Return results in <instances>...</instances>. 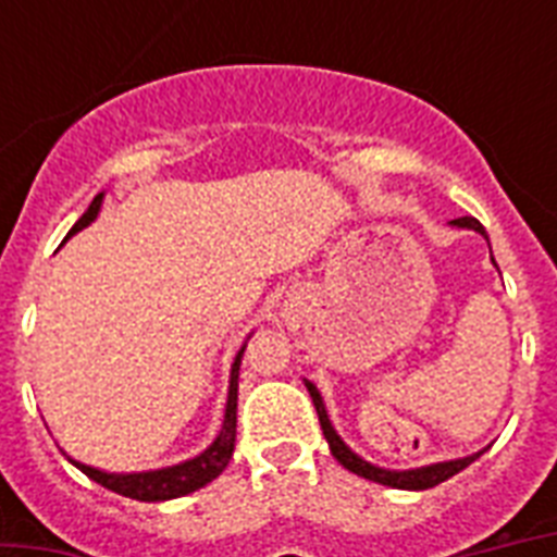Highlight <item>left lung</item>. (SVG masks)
Here are the masks:
<instances>
[{"mask_svg": "<svg viewBox=\"0 0 557 557\" xmlns=\"http://www.w3.org/2000/svg\"><path fill=\"white\" fill-rule=\"evenodd\" d=\"M450 225L471 227V231H476V234L485 236V227L480 225L474 216H459V219H454ZM306 387H309V396H312V401H314L318 419H321L323 436H326V442H330L332 457L338 459L341 466L347 468V471H352V474H358V476H364V480H372V483L389 485V488H407V492H424V488H433V485L445 483V480H450L454 474H459L462 468H468L476 457H480V454H474V457L450 459V462H436V466L416 468V471H387V468H375V466H370V462H364V459L358 457V454H352V450L344 445V440H341L338 433H335V428H332L330 416H326V407H323V398H321V393H318V387H314V384H309V381H306Z\"/></svg>", "mask_w": 557, "mask_h": 557, "instance_id": "1", "label": "left lung"}]
</instances>
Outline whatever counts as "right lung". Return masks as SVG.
<instances>
[{
	"mask_svg": "<svg viewBox=\"0 0 557 557\" xmlns=\"http://www.w3.org/2000/svg\"><path fill=\"white\" fill-rule=\"evenodd\" d=\"M100 199L103 193H98L91 199L89 210L83 213L77 222H74L72 234L83 231L89 225L91 219L98 216ZM69 234V236H72ZM243 352L236 356L234 367H231V389H227V407H225V424L219 431L216 442L210 445L201 457L190 459V462H182V466L161 468V471H147V474H107V471H98V468L83 466V462H74L81 468L83 474L100 483L103 488L115 494H124V497H133V500L144 503H159V500H173V497H185V494L196 492L201 485H208L210 480H216L222 471L227 468L231 457H234V442H236V387H239V364H243Z\"/></svg>",
	"mask_w": 557,
	"mask_h": 557,
	"instance_id": "1",
	"label": "right lung"
}]
</instances>
